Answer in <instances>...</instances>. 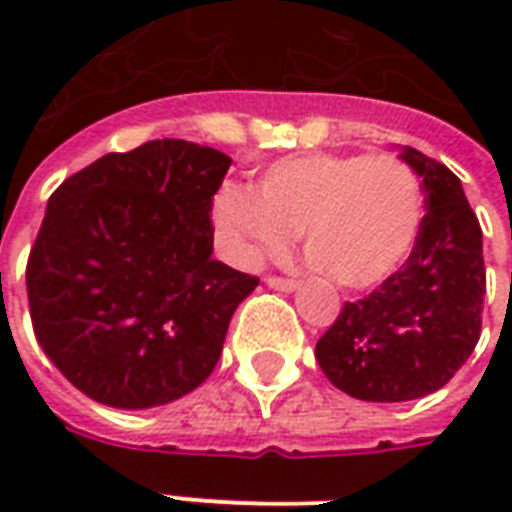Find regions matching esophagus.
I'll return each mask as SVG.
<instances>
[{"label": "esophagus", "mask_w": 512, "mask_h": 512, "mask_svg": "<svg viewBox=\"0 0 512 512\" xmlns=\"http://www.w3.org/2000/svg\"><path fill=\"white\" fill-rule=\"evenodd\" d=\"M265 284H268L271 289H276V292H295V289L300 287L297 281L281 279V276H268V279H265Z\"/></svg>", "instance_id": "obj_1"}]
</instances>
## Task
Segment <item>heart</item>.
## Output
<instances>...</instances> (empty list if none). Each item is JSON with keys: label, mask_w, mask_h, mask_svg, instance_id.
I'll return each mask as SVG.
<instances>
[{"label": "heart", "mask_w": 512, "mask_h": 512, "mask_svg": "<svg viewBox=\"0 0 512 512\" xmlns=\"http://www.w3.org/2000/svg\"><path fill=\"white\" fill-rule=\"evenodd\" d=\"M425 201L396 156L305 154L273 162L257 193L225 185L215 225L241 263L284 255L303 233L305 255L345 289L388 281L412 255Z\"/></svg>", "instance_id": "obj_1"}]
</instances>
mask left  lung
I'll list each match as a JSON object with an SVG mask.
<instances>
[{
  "label": "left lung",
  "instance_id": "1",
  "mask_svg": "<svg viewBox=\"0 0 512 512\" xmlns=\"http://www.w3.org/2000/svg\"><path fill=\"white\" fill-rule=\"evenodd\" d=\"M425 191L412 255L372 295L345 303L316 358L329 382L361 401L396 404L436 393L481 337L484 241L460 177L417 148H401Z\"/></svg>",
  "mask_w": 512,
  "mask_h": 512
}]
</instances>
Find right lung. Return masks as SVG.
I'll use <instances>...</instances> for the list:
<instances>
[{
	"instance_id": "1",
	"label": "right lung",
	"mask_w": 512,
	"mask_h": 512,
	"mask_svg": "<svg viewBox=\"0 0 512 512\" xmlns=\"http://www.w3.org/2000/svg\"><path fill=\"white\" fill-rule=\"evenodd\" d=\"M231 159L188 140L106 154L52 193L26 268L34 335L74 388L151 409L199 388L255 276L212 257Z\"/></svg>"
}]
</instances>
